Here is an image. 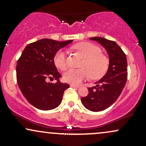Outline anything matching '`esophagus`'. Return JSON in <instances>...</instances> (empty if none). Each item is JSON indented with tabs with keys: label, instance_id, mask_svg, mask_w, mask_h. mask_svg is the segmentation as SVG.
I'll return each instance as SVG.
<instances>
[{
	"label": "esophagus",
	"instance_id": "esophagus-1",
	"mask_svg": "<svg viewBox=\"0 0 146 146\" xmlns=\"http://www.w3.org/2000/svg\"><path fill=\"white\" fill-rule=\"evenodd\" d=\"M71 87H72V88H79V86H78V85H75V84H71Z\"/></svg>",
	"mask_w": 146,
	"mask_h": 146
}]
</instances>
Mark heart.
<instances>
[{"label": "heart", "mask_w": 146, "mask_h": 146, "mask_svg": "<svg viewBox=\"0 0 146 146\" xmlns=\"http://www.w3.org/2000/svg\"><path fill=\"white\" fill-rule=\"evenodd\" d=\"M84 58L81 69H71L65 72L64 80L73 84H78L88 76L93 79H99L106 74L109 67V59L102 54V49L90 42H82L74 46ZM54 63L57 68L64 71L68 67L66 52L60 49L54 56Z\"/></svg>", "instance_id": "heart-1"}]
</instances>
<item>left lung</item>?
I'll list each match as a JSON object with an SVG mask.
<instances>
[{
  "mask_svg": "<svg viewBox=\"0 0 146 146\" xmlns=\"http://www.w3.org/2000/svg\"><path fill=\"white\" fill-rule=\"evenodd\" d=\"M90 40L98 42L106 50L109 58V67L96 86L88 88V95L81 98L84 106L93 112H99L110 107L117 100L127 80V58L124 52L115 42L102 37Z\"/></svg>",
  "mask_w": 146,
  "mask_h": 146,
  "instance_id": "8db88e82",
  "label": "left lung"
}]
</instances>
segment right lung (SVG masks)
I'll list each match as a JSON object with an SVG mask.
<instances>
[{"label":"right lung","instance_id":"obj_1","mask_svg":"<svg viewBox=\"0 0 146 146\" xmlns=\"http://www.w3.org/2000/svg\"><path fill=\"white\" fill-rule=\"evenodd\" d=\"M72 42L43 38L27 45L18 59L16 66L18 86L27 100L38 109L57 108L64 90L69 88L67 84L60 82L61 75L53 59L57 51ZM48 78H55L57 82L48 83Z\"/></svg>","mask_w":146,"mask_h":146}]
</instances>
